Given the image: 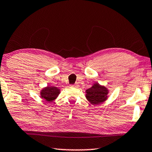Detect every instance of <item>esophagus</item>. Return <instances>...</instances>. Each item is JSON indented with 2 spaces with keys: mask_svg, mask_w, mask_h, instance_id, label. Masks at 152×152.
I'll use <instances>...</instances> for the list:
<instances>
[{
  "mask_svg": "<svg viewBox=\"0 0 152 152\" xmlns=\"http://www.w3.org/2000/svg\"><path fill=\"white\" fill-rule=\"evenodd\" d=\"M70 87H72V88H78V84H72V85H70Z\"/></svg>",
  "mask_w": 152,
  "mask_h": 152,
  "instance_id": "1",
  "label": "esophagus"
}]
</instances>
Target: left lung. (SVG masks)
I'll return each mask as SVG.
<instances>
[{
	"instance_id": "8db88e82",
	"label": "left lung",
	"mask_w": 152,
	"mask_h": 152,
	"mask_svg": "<svg viewBox=\"0 0 152 152\" xmlns=\"http://www.w3.org/2000/svg\"><path fill=\"white\" fill-rule=\"evenodd\" d=\"M86 99L91 104H99L106 101L109 91L106 87L95 83L91 88L86 90Z\"/></svg>"
}]
</instances>
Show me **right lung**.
<instances>
[{"instance_id":"obj_1","label":"right lung","mask_w":152,"mask_h":152,"mask_svg":"<svg viewBox=\"0 0 152 152\" xmlns=\"http://www.w3.org/2000/svg\"><path fill=\"white\" fill-rule=\"evenodd\" d=\"M60 93V90L56 86H47L41 91V97L47 102H52Z\"/></svg>"}]
</instances>
